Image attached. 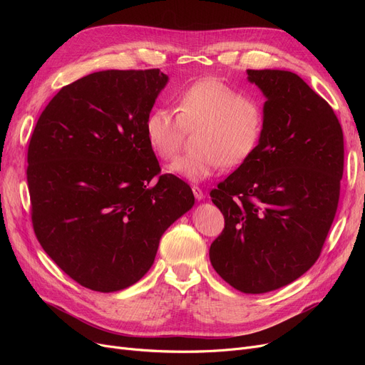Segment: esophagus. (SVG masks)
Returning <instances> with one entry per match:
<instances>
[{
    "label": "esophagus",
    "mask_w": 365,
    "mask_h": 365,
    "mask_svg": "<svg viewBox=\"0 0 365 365\" xmlns=\"http://www.w3.org/2000/svg\"><path fill=\"white\" fill-rule=\"evenodd\" d=\"M192 192H194V197L197 198V200H202L204 198V192H202V189L200 187V186H192Z\"/></svg>",
    "instance_id": "esophagus-1"
}]
</instances>
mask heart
Returning a JSON list of instances; mask_svg holds the SVG:
<instances>
[{
    "label": "heart",
    "instance_id": "obj_1",
    "mask_svg": "<svg viewBox=\"0 0 365 365\" xmlns=\"http://www.w3.org/2000/svg\"><path fill=\"white\" fill-rule=\"evenodd\" d=\"M194 130L195 150L179 157L170 171L200 182L223 165L238 167L255 155L263 138L264 110L256 98L231 84L202 78L179 94L176 112L158 106L145 120L148 145L164 161L175 158L186 133Z\"/></svg>",
    "mask_w": 365,
    "mask_h": 365
}]
</instances>
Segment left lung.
Segmentation results:
<instances>
[{
	"instance_id": "1",
	"label": "left lung",
	"mask_w": 365,
	"mask_h": 365,
	"mask_svg": "<svg viewBox=\"0 0 365 365\" xmlns=\"http://www.w3.org/2000/svg\"><path fill=\"white\" fill-rule=\"evenodd\" d=\"M247 73L267 99L264 131L255 155L210 192L225 217L210 262L234 289L260 294L318 260L337 212L344 149L334 110L299 75Z\"/></svg>"
}]
</instances>
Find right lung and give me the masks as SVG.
<instances>
[{
    "label": "right lung",
    "mask_w": 365,
    "mask_h": 365,
    "mask_svg": "<svg viewBox=\"0 0 365 365\" xmlns=\"http://www.w3.org/2000/svg\"><path fill=\"white\" fill-rule=\"evenodd\" d=\"M167 80L160 69L93 72L61 88L31 136L35 237L68 277L93 292L138 282L165 229L194 205L187 183L161 175L145 136Z\"/></svg>",
    "instance_id": "add662e5"
}]
</instances>
